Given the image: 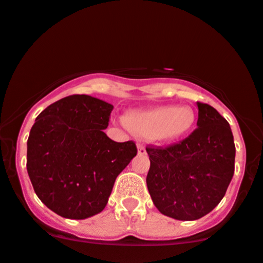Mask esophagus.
I'll use <instances>...</instances> for the list:
<instances>
[{
  "instance_id": "1",
  "label": "esophagus",
  "mask_w": 263,
  "mask_h": 263,
  "mask_svg": "<svg viewBox=\"0 0 263 263\" xmlns=\"http://www.w3.org/2000/svg\"><path fill=\"white\" fill-rule=\"evenodd\" d=\"M137 149H138V154H140V155H145L146 154V147H145V145H143V143H138Z\"/></svg>"
}]
</instances>
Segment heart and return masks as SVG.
Wrapping results in <instances>:
<instances>
[{
	"instance_id": "obj_1",
	"label": "heart",
	"mask_w": 263,
	"mask_h": 263,
	"mask_svg": "<svg viewBox=\"0 0 263 263\" xmlns=\"http://www.w3.org/2000/svg\"><path fill=\"white\" fill-rule=\"evenodd\" d=\"M126 125L143 137L160 142H172L186 136L196 122L195 111L189 106H158L128 112Z\"/></svg>"
}]
</instances>
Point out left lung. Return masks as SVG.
I'll list each match as a JSON object with an SVG mask.
<instances>
[{
    "instance_id": "8db88e82",
    "label": "left lung",
    "mask_w": 263,
    "mask_h": 263,
    "mask_svg": "<svg viewBox=\"0 0 263 263\" xmlns=\"http://www.w3.org/2000/svg\"><path fill=\"white\" fill-rule=\"evenodd\" d=\"M197 128L167 147H146L151 166L146 182L158 211L181 221L211 212L223 198L235 172L236 147L226 120L197 102Z\"/></svg>"
}]
</instances>
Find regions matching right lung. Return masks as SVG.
I'll return each mask as SVG.
<instances>
[{"label":"right lung","instance_id":"obj_1","mask_svg":"<svg viewBox=\"0 0 263 263\" xmlns=\"http://www.w3.org/2000/svg\"><path fill=\"white\" fill-rule=\"evenodd\" d=\"M114 106L72 95L45 108L27 140V172L39 198L57 215L83 220L102 211L116 177L137 155L134 141L115 142Z\"/></svg>","mask_w":263,"mask_h":263}]
</instances>
